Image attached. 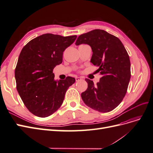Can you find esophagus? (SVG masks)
Listing matches in <instances>:
<instances>
[{"label":"esophagus","mask_w":153,"mask_h":153,"mask_svg":"<svg viewBox=\"0 0 153 153\" xmlns=\"http://www.w3.org/2000/svg\"><path fill=\"white\" fill-rule=\"evenodd\" d=\"M75 80H76V82H78V81H80V80H82V78L81 77H76L75 78Z\"/></svg>","instance_id":"esophagus-1"}]
</instances>
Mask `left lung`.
I'll return each instance as SVG.
<instances>
[{"label":"left lung","instance_id":"left-lung-1","mask_svg":"<svg viewBox=\"0 0 153 153\" xmlns=\"http://www.w3.org/2000/svg\"><path fill=\"white\" fill-rule=\"evenodd\" d=\"M76 45H89L91 62L99 67L102 76L94 84L86 78L87 90L81 94L89 107L100 112L112 111L121 103L131 77V64L126 50L118 38L103 30L95 29L78 36Z\"/></svg>","mask_w":153,"mask_h":153}]
</instances>
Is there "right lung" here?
I'll return each mask as SVG.
<instances>
[{
  "label": "right lung",
  "instance_id": "add662e5",
  "mask_svg": "<svg viewBox=\"0 0 153 153\" xmlns=\"http://www.w3.org/2000/svg\"><path fill=\"white\" fill-rule=\"evenodd\" d=\"M76 38L45 34L22 48L15 68L16 89L30 112L39 117L50 116L60 108L75 78L54 80L53 69L62 62L63 52Z\"/></svg>",
  "mask_w": 153,
  "mask_h": 153
}]
</instances>
